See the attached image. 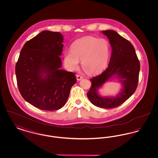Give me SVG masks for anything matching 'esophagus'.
I'll use <instances>...</instances> for the list:
<instances>
[{
  "instance_id": "1",
  "label": "esophagus",
  "mask_w": 158,
  "mask_h": 158,
  "mask_svg": "<svg viewBox=\"0 0 158 158\" xmlns=\"http://www.w3.org/2000/svg\"><path fill=\"white\" fill-rule=\"evenodd\" d=\"M82 76H81L79 75H76V79H77V81H80V80L82 79Z\"/></svg>"
}]
</instances>
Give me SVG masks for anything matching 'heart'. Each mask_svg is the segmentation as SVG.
Listing matches in <instances>:
<instances>
[{
    "label": "heart",
    "instance_id": "heart-1",
    "mask_svg": "<svg viewBox=\"0 0 158 158\" xmlns=\"http://www.w3.org/2000/svg\"><path fill=\"white\" fill-rule=\"evenodd\" d=\"M110 47L107 40L87 36L79 38L71 45V51L64 53L66 66L75 70L81 61L83 70L88 74L94 75L102 72L108 63Z\"/></svg>",
    "mask_w": 158,
    "mask_h": 158
}]
</instances>
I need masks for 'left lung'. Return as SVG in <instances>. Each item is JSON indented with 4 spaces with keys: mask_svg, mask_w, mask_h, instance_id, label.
<instances>
[{
    "mask_svg": "<svg viewBox=\"0 0 158 158\" xmlns=\"http://www.w3.org/2000/svg\"><path fill=\"white\" fill-rule=\"evenodd\" d=\"M109 39L112 53L107 69L101 75L90 79V89L87 93L91 103L102 108H113L121 105L135 92L139 82L140 62L135 49L127 40L113 30L102 32ZM113 76L122 83L121 92L115 97L104 98L98 95V89Z\"/></svg>",
    "mask_w": 158,
    "mask_h": 158,
    "instance_id": "left-lung-1",
    "label": "left lung"
}]
</instances>
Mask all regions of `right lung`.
Listing matches in <instances>:
<instances>
[{
    "label": "right lung",
    "mask_w": 158,
    "mask_h": 158,
    "mask_svg": "<svg viewBox=\"0 0 158 158\" xmlns=\"http://www.w3.org/2000/svg\"><path fill=\"white\" fill-rule=\"evenodd\" d=\"M63 37L43 31L28 41L15 66L17 85L23 98L40 110L53 111L65 105L75 74L61 69Z\"/></svg>",
    "instance_id": "right-lung-1"
}]
</instances>
